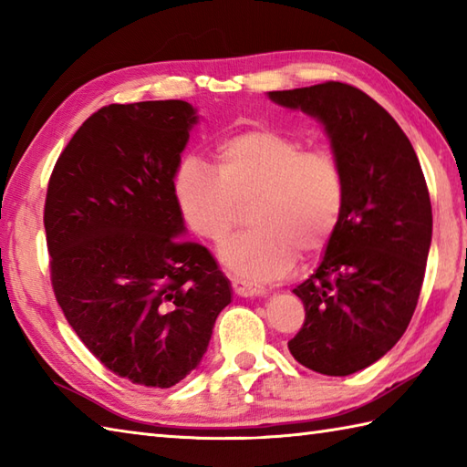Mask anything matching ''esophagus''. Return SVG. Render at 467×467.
Returning <instances> with one entry per match:
<instances>
[{
  "instance_id": "obj_1",
  "label": "esophagus",
  "mask_w": 467,
  "mask_h": 467,
  "mask_svg": "<svg viewBox=\"0 0 467 467\" xmlns=\"http://www.w3.org/2000/svg\"><path fill=\"white\" fill-rule=\"evenodd\" d=\"M233 289L239 296H259L265 293V286L243 279H233Z\"/></svg>"
}]
</instances>
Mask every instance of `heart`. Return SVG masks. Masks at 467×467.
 <instances>
[{"label":"heart","instance_id":"b5f03b06","mask_svg":"<svg viewBox=\"0 0 467 467\" xmlns=\"http://www.w3.org/2000/svg\"><path fill=\"white\" fill-rule=\"evenodd\" d=\"M182 221L204 241L221 243L249 204L251 231L226 241L218 254L246 279H275L296 253H321L341 223L345 174L327 150H303L296 138L251 128L214 146V168L184 158L172 178Z\"/></svg>","mask_w":467,"mask_h":467}]
</instances>
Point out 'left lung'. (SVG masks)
<instances>
[{
	"label": "left lung",
	"mask_w": 467,
	"mask_h": 467,
	"mask_svg": "<svg viewBox=\"0 0 467 467\" xmlns=\"http://www.w3.org/2000/svg\"><path fill=\"white\" fill-rule=\"evenodd\" d=\"M325 128L345 174V208L317 271L293 293L305 306L289 351L306 369L345 377L401 339L431 244L428 184L410 138L373 98L341 82L266 94Z\"/></svg>",
	"instance_id": "1"
}]
</instances>
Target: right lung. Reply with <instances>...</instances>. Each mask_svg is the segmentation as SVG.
Returning a JSON list of instances; mask_svg holds the SVG:
<instances>
[{"instance_id":"add662e5","label":"right lung","mask_w":467,"mask_h":467,"mask_svg":"<svg viewBox=\"0 0 467 467\" xmlns=\"http://www.w3.org/2000/svg\"><path fill=\"white\" fill-rule=\"evenodd\" d=\"M192 104H110L78 128L49 178L44 226L56 299L112 373L168 387L201 365L231 281L184 241L172 178Z\"/></svg>"}]
</instances>
